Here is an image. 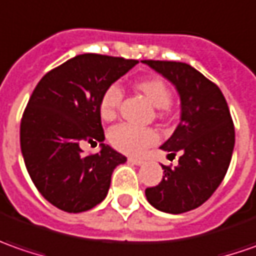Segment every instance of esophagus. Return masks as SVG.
Wrapping results in <instances>:
<instances>
[{
  "label": "esophagus",
  "instance_id": "obj_1",
  "mask_svg": "<svg viewBox=\"0 0 256 256\" xmlns=\"http://www.w3.org/2000/svg\"><path fill=\"white\" fill-rule=\"evenodd\" d=\"M128 163L132 164H136V166H142V164L144 163L142 158H134V157H128Z\"/></svg>",
  "mask_w": 256,
  "mask_h": 256
}]
</instances>
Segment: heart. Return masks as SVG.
Returning <instances> with one entry per match:
<instances>
[{
	"mask_svg": "<svg viewBox=\"0 0 256 256\" xmlns=\"http://www.w3.org/2000/svg\"><path fill=\"white\" fill-rule=\"evenodd\" d=\"M136 88L156 108L164 109L172 103V89L160 76H150L138 80ZM123 100V89L118 84H109L100 96L99 113L106 122L116 119ZM110 144L126 154H142L147 147L158 142V133L153 128H138L130 123H120L109 132Z\"/></svg>",
	"mask_w": 256,
	"mask_h": 256,
	"instance_id": "heart-1",
	"label": "heart"
}]
</instances>
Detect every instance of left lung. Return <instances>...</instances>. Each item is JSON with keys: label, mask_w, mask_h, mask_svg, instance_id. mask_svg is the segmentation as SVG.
I'll use <instances>...</instances> for the list:
<instances>
[{"label": "left lung", "mask_w": 256, "mask_h": 256, "mask_svg": "<svg viewBox=\"0 0 256 256\" xmlns=\"http://www.w3.org/2000/svg\"><path fill=\"white\" fill-rule=\"evenodd\" d=\"M143 62L167 78L181 99V122L162 146L168 156L180 153L178 166H163V180L146 188V197L164 212H187L204 204L224 180L235 144L232 118L220 88L188 64Z\"/></svg>", "instance_id": "1"}]
</instances>
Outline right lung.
Masks as SVG:
<instances>
[{
  "label": "right lung",
  "mask_w": 256,
  "mask_h": 256,
  "mask_svg": "<svg viewBox=\"0 0 256 256\" xmlns=\"http://www.w3.org/2000/svg\"><path fill=\"white\" fill-rule=\"evenodd\" d=\"M138 64L99 54L78 55L49 70L34 89L21 119V152L42 197L66 212L96 207L108 196L112 172L126 157L103 144V90ZM84 142H100L84 156Z\"/></svg>",
  "instance_id": "1"
}]
</instances>
